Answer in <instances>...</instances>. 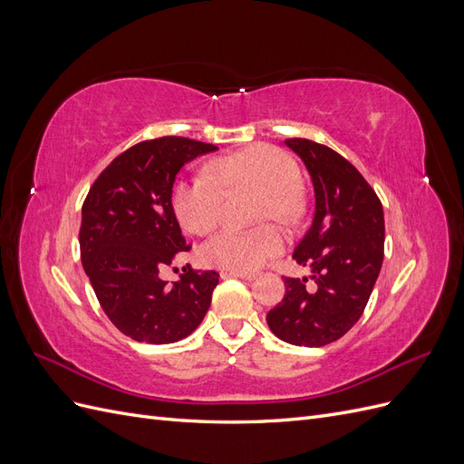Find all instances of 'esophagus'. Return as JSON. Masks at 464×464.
Here are the masks:
<instances>
[{
	"mask_svg": "<svg viewBox=\"0 0 464 464\" xmlns=\"http://www.w3.org/2000/svg\"><path fill=\"white\" fill-rule=\"evenodd\" d=\"M220 276H222V278L236 276V278H242V280H254V278H256V273H246V271H222Z\"/></svg>",
	"mask_w": 464,
	"mask_h": 464,
	"instance_id": "1",
	"label": "esophagus"
}]
</instances>
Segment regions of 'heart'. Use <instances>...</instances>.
I'll list each match as a JSON object with an SVG mask.
<instances>
[{"label": "heart", "mask_w": 464, "mask_h": 464, "mask_svg": "<svg viewBox=\"0 0 464 464\" xmlns=\"http://www.w3.org/2000/svg\"><path fill=\"white\" fill-rule=\"evenodd\" d=\"M213 181L203 176L179 178L170 193L174 215L181 228L191 234L215 230L220 217L222 195L240 189L259 193V218L292 222L300 215V168L288 154L269 145H256L215 160L208 168ZM285 247V234L273 224L254 232L224 230L199 249L207 266L224 271L259 269Z\"/></svg>", "instance_id": "1"}]
</instances>
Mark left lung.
Instances as JSON below:
<instances>
[{"instance_id": "left-lung-1", "label": "left lung", "mask_w": 464, "mask_h": 464, "mask_svg": "<svg viewBox=\"0 0 464 464\" xmlns=\"http://www.w3.org/2000/svg\"><path fill=\"white\" fill-rule=\"evenodd\" d=\"M314 181L315 213L294 249L307 278H285L286 294L266 314L269 329L296 346L339 341L362 317L383 263L385 220L382 201L363 176L339 152L310 139H286Z\"/></svg>"}]
</instances>
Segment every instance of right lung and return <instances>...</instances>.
I'll return each instance as SVG.
<instances>
[{
    "mask_svg": "<svg viewBox=\"0 0 464 464\" xmlns=\"http://www.w3.org/2000/svg\"><path fill=\"white\" fill-rule=\"evenodd\" d=\"M213 150L174 135L137 143L104 168L82 203V269L108 319L137 343L186 339L210 305L218 273L188 265L168 285L160 271L191 249L170 203L176 174Z\"/></svg>",
    "mask_w": 464,
    "mask_h": 464,
    "instance_id": "obj_1",
    "label": "right lung"
}]
</instances>
